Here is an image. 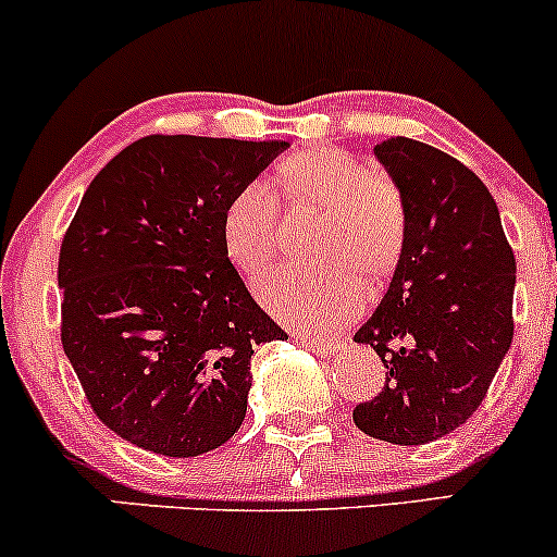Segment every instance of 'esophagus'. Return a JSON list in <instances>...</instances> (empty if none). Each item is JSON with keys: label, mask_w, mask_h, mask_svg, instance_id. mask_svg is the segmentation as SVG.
Instances as JSON below:
<instances>
[{"label": "esophagus", "mask_w": 557, "mask_h": 557, "mask_svg": "<svg viewBox=\"0 0 557 557\" xmlns=\"http://www.w3.org/2000/svg\"><path fill=\"white\" fill-rule=\"evenodd\" d=\"M304 345H309L311 350H317V354H324V356H335L337 350L343 348L337 341H304Z\"/></svg>", "instance_id": "1"}]
</instances>
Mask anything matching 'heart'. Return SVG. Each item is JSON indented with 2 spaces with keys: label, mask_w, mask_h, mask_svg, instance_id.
I'll list each match as a JSON object with an SVG mask.
<instances>
[{
  "label": "heart",
  "mask_w": 557,
  "mask_h": 557,
  "mask_svg": "<svg viewBox=\"0 0 557 557\" xmlns=\"http://www.w3.org/2000/svg\"><path fill=\"white\" fill-rule=\"evenodd\" d=\"M277 198L322 207L306 251L311 261L274 267L259 280L264 306L304 330H335L361 304L356 272L385 274L406 243V203L393 181L350 151L306 146L274 168ZM277 246V212L272 196L257 183L243 185L222 212V248L243 274H257Z\"/></svg>",
  "instance_id": "obj_1"
}]
</instances>
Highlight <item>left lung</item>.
<instances>
[{
    "label": "left lung",
    "mask_w": 557,
    "mask_h": 557,
    "mask_svg": "<svg viewBox=\"0 0 557 557\" xmlns=\"http://www.w3.org/2000/svg\"><path fill=\"white\" fill-rule=\"evenodd\" d=\"M374 157L406 203L393 283L354 335L385 363V387L354 408L363 434L424 445L482 406L513 341L516 259L497 203L466 164L413 138Z\"/></svg>",
    "instance_id": "obj_1"
}]
</instances>
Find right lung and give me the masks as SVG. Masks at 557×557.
Here are the masks:
<instances>
[{
  "label": "right lung",
  "mask_w": 557,
  "mask_h": 557,
  "mask_svg": "<svg viewBox=\"0 0 557 557\" xmlns=\"http://www.w3.org/2000/svg\"><path fill=\"white\" fill-rule=\"evenodd\" d=\"M287 140L146 136L94 177L60 248L62 348L101 424L170 458L225 445L251 356L285 332L222 248V212Z\"/></svg>",
  "instance_id": "add662e5"
}]
</instances>
